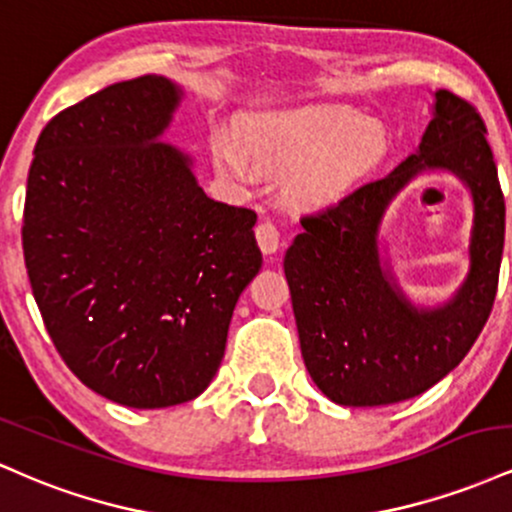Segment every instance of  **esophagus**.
Masks as SVG:
<instances>
[{
	"instance_id": "esophagus-1",
	"label": "esophagus",
	"mask_w": 512,
	"mask_h": 512,
	"mask_svg": "<svg viewBox=\"0 0 512 512\" xmlns=\"http://www.w3.org/2000/svg\"><path fill=\"white\" fill-rule=\"evenodd\" d=\"M255 238H257V245H260V250L264 252V255H274V252L281 248V236L272 221L257 223Z\"/></svg>"
}]
</instances>
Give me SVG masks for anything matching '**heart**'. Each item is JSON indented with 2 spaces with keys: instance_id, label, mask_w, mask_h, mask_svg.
Instances as JSON below:
<instances>
[{
  "instance_id": "obj_1",
  "label": "heart",
  "mask_w": 512,
  "mask_h": 512,
  "mask_svg": "<svg viewBox=\"0 0 512 512\" xmlns=\"http://www.w3.org/2000/svg\"><path fill=\"white\" fill-rule=\"evenodd\" d=\"M390 151L378 122L332 105L260 110L240 122V137L223 132L211 142L221 178L252 185L260 175H289L286 197L301 209H327L368 178Z\"/></svg>"
}]
</instances>
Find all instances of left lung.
I'll return each mask as SVG.
<instances>
[{
	"label": "left lung",
	"instance_id": "8db88e82",
	"mask_svg": "<svg viewBox=\"0 0 512 512\" xmlns=\"http://www.w3.org/2000/svg\"><path fill=\"white\" fill-rule=\"evenodd\" d=\"M426 172H450L473 199L468 274L436 306L411 302L398 286L382 238L391 202ZM301 223L284 274L305 368L322 395L342 407L395 404L460 366L489 320L505 238L498 170L472 105L433 91L431 122L414 154Z\"/></svg>",
	"mask_w": 512,
	"mask_h": 512
}]
</instances>
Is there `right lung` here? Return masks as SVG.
<instances>
[{
	"label": "right lung",
	"instance_id": "1",
	"mask_svg": "<svg viewBox=\"0 0 512 512\" xmlns=\"http://www.w3.org/2000/svg\"><path fill=\"white\" fill-rule=\"evenodd\" d=\"M182 98L156 74L103 88L52 117L28 170L23 257L52 344L132 409L207 390L262 269L255 211L207 197L195 158L163 142Z\"/></svg>",
	"mask_w": 512,
	"mask_h": 512
}]
</instances>
